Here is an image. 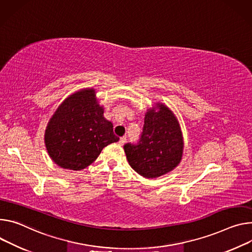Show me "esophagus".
<instances>
[{"label": "esophagus", "mask_w": 252, "mask_h": 252, "mask_svg": "<svg viewBox=\"0 0 252 252\" xmlns=\"http://www.w3.org/2000/svg\"><path fill=\"white\" fill-rule=\"evenodd\" d=\"M126 142V136H122V138L120 139V142H119V143H120L121 146H124Z\"/></svg>", "instance_id": "esophagus-1"}]
</instances>
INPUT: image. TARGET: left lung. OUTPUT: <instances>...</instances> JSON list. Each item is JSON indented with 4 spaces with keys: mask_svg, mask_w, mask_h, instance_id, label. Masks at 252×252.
I'll use <instances>...</instances> for the list:
<instances>
[{
    "mask_svg": "<svg viewBox=\"0 0 252 252\" xmlns=\"http://www.w3.org/2000/svg\"><path fill=\"white\" fill-rule=\"evenodd\" d=\"M183 148L184 142L178 120L163 103H157L146 112L139 143L124 146L130 167L148 179L174 170L181 162Z\"/></svg>",
    "mask_w": 252,
    "mask_h": 252,
    "instance_id": "8db88e82",
    "label": "left lung"
}]
</instances>
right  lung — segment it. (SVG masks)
Returning a JSON list of instances; mask_svg holds the SVG:
<instances>
[{"mask_svg":"<svg viewBox=\"0 0 252 252\" xmlns=\"http://www.w3.org/2000/svg\"><path fill=\"white\" fill-rule=\"evenodd\" d=\"M103 117L94 88L68 96L45 129V146L52 161L63 169L79 171L93 164L102 149L120 138Z\"/></svg>","mask_w":252,"mask_h":252,"instance_id":"right-lung-1","label":"right lung"}]
</instances>
